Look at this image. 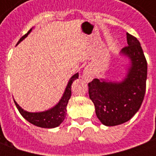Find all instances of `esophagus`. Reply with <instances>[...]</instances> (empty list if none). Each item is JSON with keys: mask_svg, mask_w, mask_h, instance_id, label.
I'll return each mask as SVG.
<instances>
[{"mask_svg": "<svg viewBox=\"0 0 156 156\" xmlns=\"http://www.w3.org/2000/svg\"><path fill=\"white\" fill-rule=\"evenodd\" d=\"M93 77H94V75H93V72L90 68H86L83 72V78H84V80L86 81H91L92 79H93Z\"/></svg>", "mask_w": 156, "mask_h": 156, "instance_id": "1", "label": "esophagus"}]
</instances>
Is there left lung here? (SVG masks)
<instances>
[{"mask_svg":"<svg viewBox=\"0 0 156 156\" xmlns=\"http://www.w3.org/2000/svg\"><path fill=\"white\" fill-rule=\"evenodd\" d=\"M128 46L120 55L129 61L127 73L120 82L94 78L88 83V94L95 106V113L102 124L115 126L133 117L144 100L147 62L140 41L126 33Z\"/></svg>","mask_w":156,"mask_h":156,"instance_id":"8db88e82","label":"left lung"}]
</instances>
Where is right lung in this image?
<instances>
[{
  "mask_svg": "<svg viewBox=\"0 0 156 156\" xmlns=\"http://www.w3.org/2000/svg\"><path fill=\"white\" fill-rule=\"evenodd\" d=\"M32 29L29 30V32L22 37V38L19 40L17 44H19L22 41L28 36L30 32H32ZM78 73H75L72 76V78L69 79L67 87L65 88V91L62 96L61 99L59 100L57 105L53 106L52 108H49L48 110H45L42 112H28L24 110L22 107H20L18 104L14 100L16 108L20 112V114L25 119L28 121L29 123L34 124L37 127L47 128V129H51L59 126L64 120L67 115V105H68V100L71 98V87L72 83L74 80L78 78Z\"/></svg>",
  "mask_w": 156,
  "mask_h": 156,
  "instance_id": "right-lung-1",
  "label": "right lung"
}]
</instances>
